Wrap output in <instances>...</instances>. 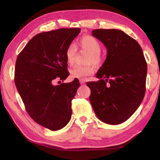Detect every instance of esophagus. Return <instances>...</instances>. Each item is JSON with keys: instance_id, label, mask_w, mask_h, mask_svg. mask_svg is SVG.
<instances>
[{"instance_id": "obj_1", "label": "esophagus", "mask_w": 160, "mask_h": 160, "mask_svg": "<svg viewBox=\"0 0 160 160\" xmlns=\"http://www.w3.org/2000/svg\"><path fill=\"white\" fill-rule=\"evenodd\" d=\"M80 84H84V83H85V80H80Z\"/></svg>"}]
</instances>
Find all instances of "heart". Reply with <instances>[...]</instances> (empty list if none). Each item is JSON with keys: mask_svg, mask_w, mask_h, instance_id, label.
I'll return each instance as SVG.
<instances>
[{"mask_svg": "<svg viewBox=\"0 0 160 160\" xmlns=\"http://www.w3.org/2000/svg\"><path fill=\"white\" fill-rule=\"evenodd\" d=\"M79 47L82 50L89 52L87 58V64H93L95 66H99L102 63V57L100 52L102 46L98 39L91 35L82 37L78 42ZM77 52V47L74 43H71L65 52V58L68 65H73L74 62L75 55ZM94 72L92 65L88 66H75L71 70V76L72 78L83 80L88 76H90Z\"/></svg>", "mask_w": 160, "mask_h": 160, "instance_id": "heart-1", "label": "heart"}]
</instances>
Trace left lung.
<instances>
[{
  "mask_svg": "<svg viewBox=\"0 0 160 160\" xmlns=\"http://www.w3.org/2000/svg\"><path fill=\"white\" fill-rule=\"evenodd\" d=\"M92 35L107 48V58L88 82L95 114L111 125L125 122L136 111L145 94L148 65L139 43L117 29H95Z\"/></svg>",
  "mask_w": 160,
  "mask_h": 160,
  "instance_id": "obj_1",
  "label": "left lung"
}]
</instances>
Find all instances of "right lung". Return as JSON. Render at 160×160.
<instances>
[{
  "label": "right lung",
  "instance_id": "add662e5",
  "mask_svg": "<svg viewBox=\"0 0 160 160\" xmlns=\"http://www.w3.org/2000/svg\"><path fill=\"white\" fill-rule=\"evenodd\" d=\"M80 32L74 28L40 33L16 59L14 80L25 110L37 123L52 131L65 127L71 120L78 79L60 85L54 82L68 77L66 49Z\"/></svg>",
  "mask_w": 160,
  "mask_h": 160
}]
</instances>
